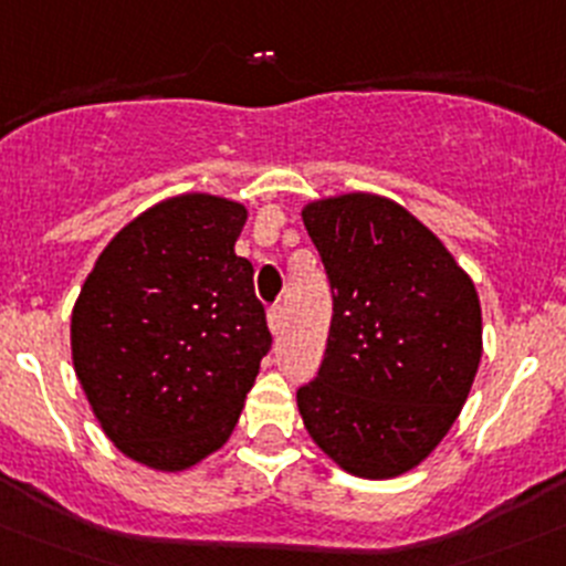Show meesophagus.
Masks as SVG:
<instances>
[{
	"label": "esophagus",
	"mask_w": 566,
	"mask_h": 566,
	"mask_svg": "<svg viewBox=\"0 0 566 566\" xmlns=\"http://www.w3.org/2000/svg\"><path fill=\"white\" fill-rule=\"evenodd\" d=\"M266 322H269V331L277 336V333L283 331V308H280V305H272V308H269V314H266Z\"/></svg>",
	"instance_id": "obj_1"
}]
</instances>
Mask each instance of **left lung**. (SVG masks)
I'll list each match as a JSON object with an SVG mask.
<instances>
[{"label": "left lung", "mask_w": 566, "mask_h": 566, "mask_svg": "<svg viewBox=\"0 0 566 566\" xmlns=\"http://www.w3.org/2000/svg\"><path fill=\"white\" fill-rule=\"evenodd\" d=\"M303 222L331 277L319 375L297 391L316 448L386 481L422 464L459 419L483 355L481 300L411 211L380 193L314 199Z\"/></svg>", "instance_id": "left-lung-1"}]
</instances>
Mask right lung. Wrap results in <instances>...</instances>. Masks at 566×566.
Here are the masks:
<instances>
[{
    "mask_svg": "<svg viewBox=\"0 0 566 566\" xmlns=\"http://www.w3.org/2000/svg\"><path fill=\"white\" fill-rule=\"evenodd\" d=\"M247 208L177 193L138 213L96 258L72 308V360L113 448L186 472L233 433L269 353L252 263L235 255Z\"/></svg>",
    "mask_w": 566,
    "mask_h": 566,
    "instance_id": "1",
    "label": "right lung"
}]
</instances>
